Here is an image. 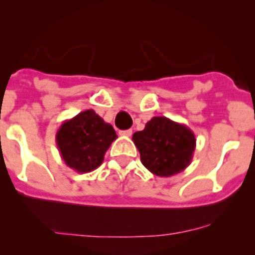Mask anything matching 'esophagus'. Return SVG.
Listing matches in <instances>:
<instances>
[{
	"instance_id": "esophagus-1",
	"label": "esophagus",
	"mask_w": 255,
	"mask_h": 255,
	"mask_svg": "<svg viewBox=\"0 0 255 255\" xmlns=\"http://www.w3.org/2000/svg\"><path fill=\"white\" fill-rule=\"evenodd\" d=\"M120 135H123V137H130V135H132V129L120 130Z\"/></svg>"
}]
</instances>
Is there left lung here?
Here are the masks:
<instances>
[{
    "mask_svg": "<svg viewBox=\"0 0 255 255\" xmlns=\"http://www.w3.org/2000/svg\"><path fill=\"white\" fill-rule=\"evenodd\" d=\"M140 161L150 173L169 177L190 165L196 148L194 132L166 117H153L143 130L133 134Z\"/></svg>",
    "mask_w": 255,
    "mask_h": 255,
    "instance_id": "obj_1",
    "label": "left lung"
}]
</instances>
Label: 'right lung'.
Masks as SVG:
<instances>
[{
	"label": "right lung",
	"instance_id": "right-lung-1",
	"mask_svg": "<svg viewBox=\"0 0 255 255\" xmlns=\"http://www.w3.org/2000/svg\"><path fill=\"white\" fill-rule=\"evenodd\" d=\"M116 138L112 126L94 110H86L64 121L55 135L64 163L80 174L99 168Z\"/></svg>",
	"mask_w": 255,
	"mask_h": 255
}]
</instances>
